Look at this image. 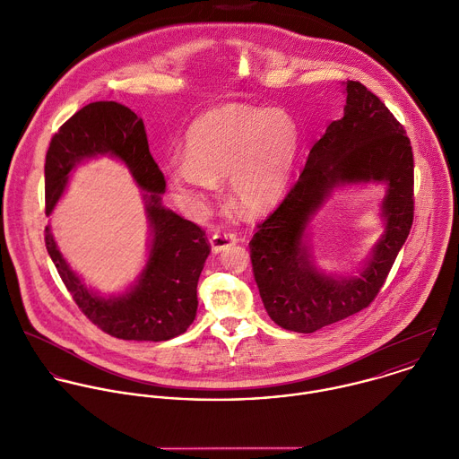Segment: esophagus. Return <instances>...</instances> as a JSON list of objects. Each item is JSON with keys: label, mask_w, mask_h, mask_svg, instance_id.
<instances>
[{"label": "esophagus", "mask_w": 459, "mask_h": 459, "mask_svg": "<svg viewBox=\"0 0 459 459\" xmlns=\"http://www.w3.org/2000/svg\"><path fill=\"white\" fill-rule=\"evenodd\" d=\"M237 242V237L231 235V233H213L210 237V246H212V251L213 253H221L224 249H228L230 246H235Z\"/></svg>", "instance_id": "34e87169"}]
</instances>
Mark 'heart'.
<instances>
[{
	"instance_id": "obj_1",
	"label": "heart",
	"mask_w": 459,
	"mask_h": 459,
	"mask_svg": "<svg viewBox=\"0 0 459 459\" xmlns=\"http://www.w3.org/2000/svg\"><path fill=\"white\" fill-rule=\"evenodd\" d=\"M299 151V127L283 109L226 104L203 113L185 134V158L167 165L172 190L201 204L228 178L233 206L258 217L289 190Z\"/></svg>"
}]
</instances>
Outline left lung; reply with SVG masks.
<instances>
[{
	"label": "left lung",
	"mask_w": 459,
	"mask_h": 459,
	"mask_svg": "<svg viewBox=\"0 0 459 459\" xmlns=\"http://www.w3.org/2000/svg\"><path fill=\"white\" fill-rule=\"evenodd\" d=\"M346 106L308 152L281 204L249 242L251 264L269 317L312 333L366 308L384 285L414 213L411 142L389 109L357 81L344 82ZM384 182L385 235L357 277L325 275L313 265L306 228L333 187Z\"/></svg>",
	"instance_id": "left-lung-1"
}]
</instances>
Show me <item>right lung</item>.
Masks as SVG:
<instances>
[{
    "label": "right lung",
    "instance_id": "right-lung-1",
    "mask_svg": "<svg viewBox=\"0 0 459 459\" xmlns=\"http://www.w3.org/2000/svg\"><path fill=\"white\" fill-rule=\"evenodd\" d=\"M104 154L126 163L145 190L151 249L142 274L127 292L100 296L68 265L47 226L48 255L74 301L100 330L126 341H169L185 333L195 319L197 281L212 247L197 224L161 204L165 178L151 156L143 120L122 104L93 102L63 124L47 152V213L65 194L70 172L84 160Z\"/></svg>",
    "mask_w": 459,
    "mask_h": 459
}]
</instances>
